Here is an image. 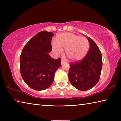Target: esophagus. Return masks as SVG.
I'll list each match as a JSON object with an SVG mask.
<instances>
[{"label":"esophagus","mask_w":121,"mask_h":121,"mask_svg":"<svg viewBox=\"0 0 121 121\" xmlns=\"http://www.w3.org/2000/svg\"><path fill=\"white\" fill-rule=\"evenodd\" d=\"M65 63V61L63 60H61V65H62L63 64H64V63Z\"/></svg>","instance_id":"obj_1"}]
</instances>
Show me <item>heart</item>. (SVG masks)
Segmentation results:
<instances>
[{"mask_svg": "<svg viewBox=\"0 0 121 121\" xmlns=\"http://www.w3.org/2000/svg\"><path fill=\"white\" fill-rule=\"evenodd\" d=\"M56 43L52 42V48L54 52L60 54L65 50V55L71 61L79 62L85 58L90 48V43L87 38L81 37L70 32H65L58 35Z\"/></svg>", "mask_w": 121, "mask_h": 121, "instance_id": "1", "label": "heart"}]
</instances>
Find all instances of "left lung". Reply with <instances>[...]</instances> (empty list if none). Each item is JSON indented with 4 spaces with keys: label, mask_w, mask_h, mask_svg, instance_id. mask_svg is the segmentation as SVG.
Segmentation results:
<instances>
[{
    "label": "left lung",
    "mask_w": 121,
    "mask_h": 121,
    "mask_svg": "<svg viewBox=\"0 0 121 121\" xmlns=\"http://www.w3.org/2000/svg\"><path fill=\"white\" fill-rule=\"evenodd\" d=\"M90 48L82 60L70 63L68 73L69 81L73 86L81 91L92 89L99 81L102 61L101 53L95 42L90 37Z\"/></svg>",
    "instance_id": "8db88e82"
}]
</instances>
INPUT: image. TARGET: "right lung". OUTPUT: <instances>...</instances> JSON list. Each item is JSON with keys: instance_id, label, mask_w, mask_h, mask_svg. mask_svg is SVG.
<instances>
[{"instance_id": "obj_1", "label": "right lung", "mask_w": 121, "mask_h": 121, "mask_svg": "<svg viewBox=\"0 0 121 121\" xmlns=\"http://www.w3.org/2000/svg\"><path fill=\"white\" fill-rule=\"evenodd\" d=\"M53 35L52 32H38L24 46L20 56L22 78L37 91L45 90L52 84L56 71L61 66V59H53L48 53L52 50Z\"/></svg>"}]
</instances>
